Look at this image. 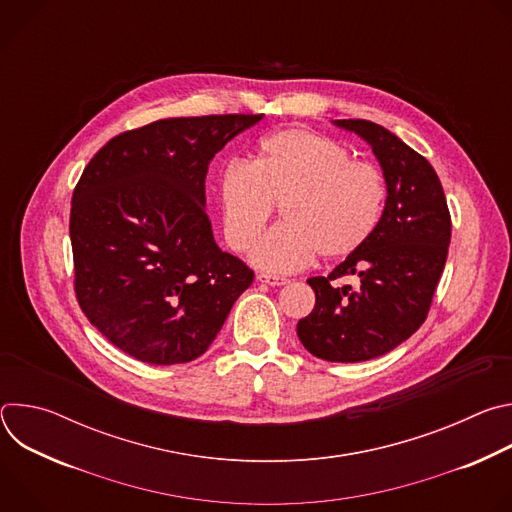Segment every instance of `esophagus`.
<instances>
[{
    "label": "esophagus",
    "instance_id": "obj_1",
    "mask_svg": "<svg viewBox=\"0 0 512 512\" xmlns=\"http://www.w3.org/2000/svg\"><path fill=\"white\" fill-rule=\"evenodd\" d=\"M257 281L267 283V285H285V283H287V279H285V277L269 275V273H259V275H257Z\"/></svg>",
    "mask_w": 512,
    "mask_h": 512
}]
</instances>
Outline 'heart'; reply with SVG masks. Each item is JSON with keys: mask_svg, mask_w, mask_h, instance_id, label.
I'll list each match as a JSON object with an SVG mask.
<instances>
[{"mask_svg": "<svg viewBox=\"0 0 512 512\" xmlns=\"http://www.w3.org/2000/svg\"><path fill=\"white\" fill-rule=\"evenodd\" d=\"M227 245L245 253L282 206L284 225L253 248L251 261L273 273L344 259L375 235L387 204L379 166L352 160L344 143L302 127L265 135L251 164L227 162L216 176Z\"/></svg>", "mask_w": 512, "mask_h": 512, "instance_id": "b5f03b06", "label": "heart"}]
</instances>
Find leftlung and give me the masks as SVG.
Masks as SVG:
<instances>
[{
	"label": "left lung",
	"instance_id": "8db88e82",
	"mask_svg": "<svg viewBox=\"0 0 512 512\" xmlns=\"http://www.w3.org/2000/svg\"><path fill=\"white\" fill-rule=\"evenodd\" d=\"M377 156L387 180V204L369 243L328 277H310L316 306L298 322V336L328 362H360L387 354L427 318L442 277L452 218L431 164L389 129L367 119H338ZM356 274V287L337 279Z\"/></svg>",
	"mask_w": 512,
	"mask_h": 512
}]
</instances>
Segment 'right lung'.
I'll return each mask as SVG.
<instances>
[{
    "label": "right lung",
    "instance_id": "1",
    "mask_svg": "<svg viewBox=\"0 0 512 512\" xmlns=\"http://www.w3.org/2000/svg\"><path fill=\"white\" fill-rule=\"evenodd\" d=\"M261 119H160L115 135L83 170L70 204L75 294L125 354L198 358L253 283V269L214 243L204 180L214 154Z\"/></svg>",
    "mask_w": 512,
    "mask_h": 512
}]
</instances>
